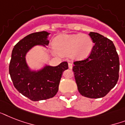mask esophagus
Masks as SVG:
<instances>
[{
	"mask_svg": "<svg viewBox=\"0 0 125 125\" xmlns=\"http://www.w3.org/2000/svg\"><path fill=\"white\" fill-rule=\"evenodd\" d=\"M68 66H69V69H71L73 68V63H69Z\"/></svg>",
	"mask_w": 125,
	"mask_h": 125,
	"instance_id": "esophagus-1",
	"label": "esophagus"
}]
</instances>
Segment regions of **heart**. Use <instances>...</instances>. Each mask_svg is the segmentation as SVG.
Listing matches in <instances>:
<instances>
[{
    "instance_id": "heart-1",
    "label": "heart",
    "mask_w": 125,
    "mask_h": 125,
    "mask_svg": "<svg viewBox=\"0 0 125 125\" xmlns=\"http://www.w3.org/2000/svg\"><path fill=\"white\" fill-rule=\"evenodd\" d=\"M55 53L62 55L71 54L74 58H83L90 54L93 42L86 34L62 35L54 42Z\"/></svg>"
}]
</instances>
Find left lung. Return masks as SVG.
Returning a JSON list of instances; mask_svg holds the SVG:
<instances>
[{"mask_svg":"<svg viewBox=\"0 0 125 125\" xmlns=\"http://www.w3.org/2000/svg\"><path fill=\"white\" fill-rule=\"evenodd\" d=\"M95 45L87 58L74 62L73 71L79 93L83 97H104L119 79V59L114 44L96 32L89 34Z\"/></svg>","mask_w":125,"mask_h":125,"instance_id":"8db88e82","label":"left lung"}]
</instances>
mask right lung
<instances>
[{"label": "right lung", "instance_id": "add662e5", "mask_svg": "<svg viewBox=\"0 0 125 125\" xmlns=\"http://www.w3.org/2000/svg\"><path fill=\"white\" fill-rule=\"evenodd\" d=\"M50 33L45 31L30 34L15 45L11 52L9 73L17 91L33 101L54 97L63 72L68 69L67 62L57 66L46 65L39 71L30 70L26 63V53L36 45L46 47Z\"/></svg>", "mask_w": 125, "mask_h": 125}]
</instances>
